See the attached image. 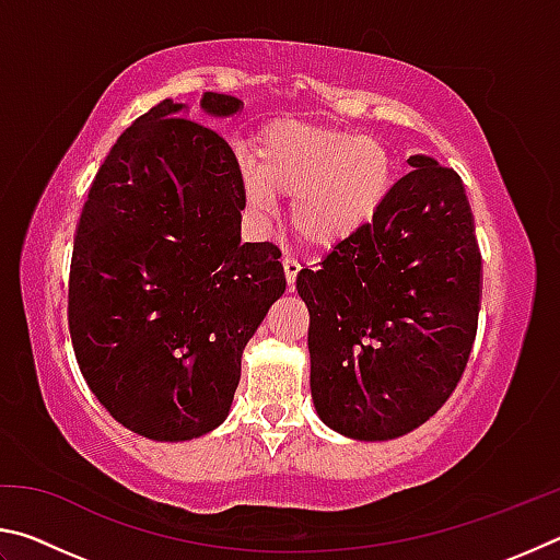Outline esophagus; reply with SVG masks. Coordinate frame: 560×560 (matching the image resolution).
Masks as SVG:
<instances>
[{"instance_id": "1", "label": "esophagus", "mask_w": 560, "mask_h": 560, "mask_svg": "<svg viewBox=\"0 0 560 560\" xmlns=\"http://www.w3.org/2000/svg\"><path fill=\"white\" fill-rule=\"evenodd\" d=\"M283 273H287V283L289 287H293V281H296V277H299V271H301V264L291 257V254H287V257H283Z\"/></svg>"}]
</instances>
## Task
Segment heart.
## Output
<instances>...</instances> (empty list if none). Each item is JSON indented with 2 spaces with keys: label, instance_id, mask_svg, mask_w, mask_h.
Masks as SVG:
<instances>
[{
  "label": "heart",
  "instance_id": "1",
  "mask_svg": "<svg viewBox=\"0 0 560 560\" xmlns=\"http://www.w3.org/2000/svg\"><path fill=\"white\" fill-rule=\"evenodd\" d=\"M257 167L242 185L254 214H269L273 195L291 197L293 232L328 249L373 220L395 183V155L377 136L283 120L264 130Z\"/></svg>",
  "mask_w": 560,
  "mask_h": 560
}]
</instances>
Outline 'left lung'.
Here are the masks:
<instances>
[{
    "mask_svg": "<svg viewBox=\"0 0 560 560\" xmlns=\"http://www.w3.org/2000/svg\"><path fill=\"white\" fill-rule=\"evenodd\" d=\"M407 165L373 222L296 277L311 397L348 440L385 442L428 422L477 336L481 254L462 179L430 155Z\"/></svg>",
    "mask_w": 560,
    "mask_h": 560,
    "instance_id": "obj_1",
    "label": "left lung"
}]
</instances>
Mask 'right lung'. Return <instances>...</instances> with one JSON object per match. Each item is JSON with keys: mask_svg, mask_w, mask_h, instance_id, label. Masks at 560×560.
Segmentation results:
<instances>
[{"mask_svg": "<svg viewBox=\"0 0 560 560\" xmlns=\"http://www.w3.org/2000/svg\"><path fill=\"white\" fill-rule=\"evenodd\" d=\"M242 108L207 91L195 122L189 103H158L108 150L75 226V360L122 428L155 442L220 428L244 346L287 291L277 246L242 244V170L210 128Z\"/></svg>", "mask_w": 560, "mask_h": 560, "instance_id": "right-lung-1", "label": "right lung"}]
</instances>
